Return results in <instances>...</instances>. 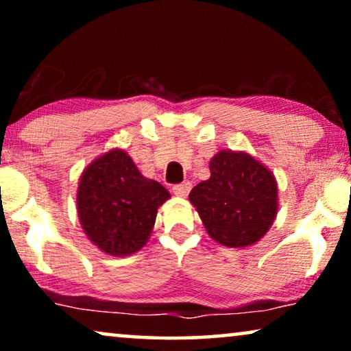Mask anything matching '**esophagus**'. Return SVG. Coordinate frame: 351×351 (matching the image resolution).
<instances>
[{
	"instance_id": "1",
	"label": "esophagus",
	"mask_w": 351,
	"mask_h": 351,
	"mask_svg": "<svg viewBox=\"0 0 351 351\" xmlns=\"http://www.w3.org/2000/svg\"><path fill=\"white\" fill-rule=\"evenodd\" d=\"M190 190H191L190 182H182V184H177L172 186V193L176 196H180V198H185V196L190 193Z\"/></svg>"
}]
</instances>
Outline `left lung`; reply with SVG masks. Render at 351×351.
Masks as SVG:
<instances>
[{"instance_id":"obj_1","label":"left lung","mask_w":351,"mask_h":351,"mask_svg":"<svg viewBox=\"0 0 351 351\" xmlns=\"http://www.w3.org/2000/svg\"><path fill=\"white\" fill-rule=\"evenodd\" d=\"M210 177L190 191L206 232L227 247H247L265 237L278 213L273 172L246 152L222 150L209 161Z\"/></svg>"}]
</instances>
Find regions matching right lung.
Listing matches in <instances>:
<instances>
[{
    "instance_id": "obj_1",
    "label": "right lung",
    "mask_w": 351,
    "mask_h": 351,
    "mask_svg": "<svg viewBox=\"0 0 351 351\" xmlns=\"http://www.w3.org/2000/svg\"><path fill=\"white\" fill-rule=\"evenodd\" d=\"M169 198L160 182L141 174L126 152L113 148L83 171L76 209L89 241L108 256L126 257L145 246L158 208Z\"/></svg>"
}]
</instances>
